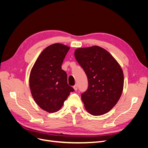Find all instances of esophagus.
I'll use <instances>...</instances> for the list:
<instances>
[{
    "label": "esophagus",
    "mask_w": 148,
    "mask_h": 148,
    "mask_svg": "<svg viewBox=\"0 0 148 148\" xmlns=\"http://www.w3.org/2000/svg\"><path fill=\"white\" fill-rule=\"evenodd\" d=\"M73 88L75 89V91H77V89H78V85L77 84H75V86H73Z\"/></svg>",
    "instance_id": "obj_1"
}]
</instances>
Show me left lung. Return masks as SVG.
Wrapping results in <instances>:
<instances>
[{"label": "left lung", "mask_w": 148, "mask_h": 148, "mask_svg": "<svg viewBox=\"0 0 148 148\" xmlns=\"http://www.w3.org/2000/svg\"><path fill=\"white\" fill-rule=\"evenodd\" d=\"M75 57L88 79L87 91L81 96L85 109L95 116L107 113L123 91L124 77L120 65L108 51L97 46L78 48Z\"/></svg>", "instance_id": "8db88e82"}]
</instances>
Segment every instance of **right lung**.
Returning a JSON list of instances; mask_svg holds the SVG:
<instances>
[{
	"instance_id": "obj_1",
	"label": "right lung",
	"mask_w": 148,
	"mask_h": 148,
	"mask_svg": "<svg viewBox=\"0 0 148 148\" xmlns=\"http://www.w3.org/2000/svg\"><path fill=\"white\" fill-rule=\"evenodd\" d=\"M70 47L53 44L40 53L31 70L29 88L34 101L49 113L59 110L74 89L67 83V75L62 70Z\"/></svg>"
}]
</instances>
